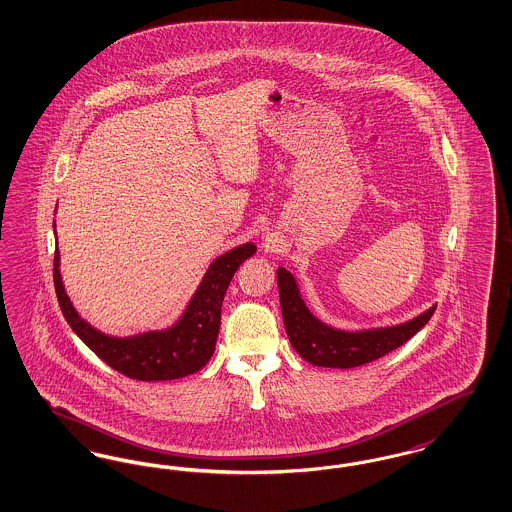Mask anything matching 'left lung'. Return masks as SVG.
I'll use <instances>...</instances> for the list:
<instances>
[{"instance_id":"8db88e82","label":"left lung","mask_w":512,"mask_h":512,"mask_svg":"<svg viewBox=\"0 0 512 512\" xmlns=\"http://www.w3.org/2000/svg\"><path fill=\"white\" fill-rule=\"evenodd\" d=\"M276 274L289 343L303 360L320 368L348 369L373 362L409 341L436 310V305H432L408 322L394 326L356 331L333 328L308 310L299 284L287 268L280 266Z\"/></svg>"}]
</instances>
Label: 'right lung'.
<instances>
[{
    "label": "right lung",
    "mask_w": 512,
    "mask_h": 512,
    "mask_svg": "<svg viewBox=\"0 0 512 512\" xmlns=\"http://www.w3.org/2000/svg\"><path fill=\"white\" fill-rule=\"evenodd\" d=\"M55 226L53 221V230ZM255 251L257 246L247 242L219 255L207 266L200 286L171 328L150 329L127 337L108 335L93 328L72 305L62 282L59 247L55 249L53 268L55 291L72 331L110 368L137 381H171L200 371L213 356L226 289L234 272Z\"/></svg>",
    "instance_id": "add662e5"
}]
</instances>
